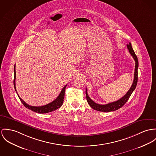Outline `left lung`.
Instances as JSON below:
<instances>
[{"instance_id": "obj_1", "label": "left lung", "mask_w": 156, "mask_h": 156, "mask_svg": "<svg viewBox=\"0 0 156 156\" xmlns=\"http://www.w3.org/2000/svg\"><path fill=\"white\" fill-rule=\"evenodd\" d=\"M127 48L129 50V51L130 53V54L131 55L133 59L135 60V72H134V79H133V81L131 87L130 88V89L128 90V91L126 93V94L122 97L119 100L114 101V102H112V103H109L106 105H99L95 103L94 101H93L90 97L87 94V90L86 89L85 91V94H86V97H87V100L88 103L89 104V105L90 106V107L93 108V109L97 110V111H100V112H112V111H115L120 108H122L126 103V101L128 100L129 98L130 97L131 95L132 94V92L134 91V90L136 88L137 82H138V60L137 56H136L132 48V45L131 44V43H129V44H127Z\"/></svg>"}]
</instances>
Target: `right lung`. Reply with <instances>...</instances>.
I'll return each mask as SVG.
<instances>
[{
	"mask_svg": "<svg viewBox=\"0 0 156 156\" xmlns=\"http://www.w3.org/2000/svg\"><path fill=\"white\" fill-rule=\"evenodd\" d=\"M15 79H16V71H15V65L14 66V80H13V85H14V88L15 90V91L16 93V94H18L16 89V87H15ZM66 85L62 88V91H60V94L59 96L52 102L48 103L46 105L44 106H32L30 105H28V104H27L24 100H23L21 99V98L19 96L18 94V97L20 98L21 101L23 103V104L24 105V106L26 108H28L30 110H31L33 112H35L36 113H46L48 112H53L59 108H60L63 103V100H64V97H65V88H66Z\"/></svg>",
	"mask_w": 156,
	"mask_h": 156,
	"instance_id": "right-lung-1",
	"label": "right lung"
}]
</instances>
